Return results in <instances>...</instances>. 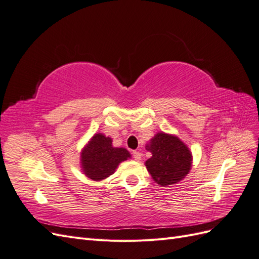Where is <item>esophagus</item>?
Listing matches in <instances>:
<instances>
[{
  "instance_id": "34e87169",
  "label": "esophagus",
  "mask_w": 259,
  "mask_h": 259,
  "mask_svg": "<svg viewBox=\"0 0 259 259\" xmlns=\"http://www.w3.org/2000/svg\"><path fill=\"white\" fill-rule=\"evenodd\" d=\"M133 156H134V159L136 160V161H140L142 160V156H143V154H142V152H139V151H133Z\"/></svg>"
}]
</instances>
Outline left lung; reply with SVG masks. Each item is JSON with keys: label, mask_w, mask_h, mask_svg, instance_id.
Returning a JSON list of instances; mask_svg holds the SVG:
<instances>
[{"label": "left lung", "mask_w": 259, "mask_h": 259, "mask_svg": "<svg viewBox=\"0 0 259 259\" xmlns=\"http://www.w3.org/2000/svg\"><path fill=\"white\" fill-rule=\"evenodd\" d=\"M152 153L145 165L154 182L161 187L175 185L191 169L192 153L177 136L159 132L146 145Z\"/></svg>", "instance_id": "8db88e82"}]
</instances>
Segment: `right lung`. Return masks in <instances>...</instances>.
<instances>
[{
  "instance_id": "obj_1",
  "label": "right lung",
  "mask_w": 259,
  "mask_h": 259,
  "mask_svg": "<svg viewBox=\"0 0 259 259\" xmlns=\"http://www.w3.org/2000/svg\"><path fill=\"white\" fill-rule=\"evenodd\" d=\"M81 170L94 182H101L112 175L119 164L131 159L125 148L112 146V139L97 133L84 146L80 156Z\"/></svg>"
}]
</instances>
